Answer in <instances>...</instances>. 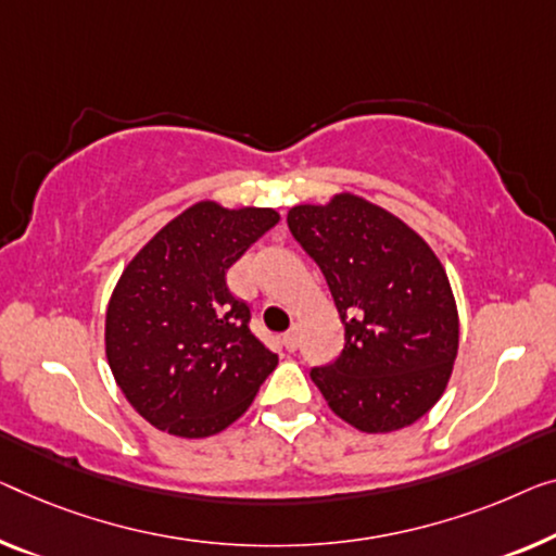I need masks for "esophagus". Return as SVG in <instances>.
<instances>
[{
    "label": "esophagus",
    "instance_id": "34e87169",
    "mask_svg": "<svg viewBox=\"0 0 556 556\" xmlns=\"http://www.w3.org/2000/svg\"><path fill=\"white\" fill-rule=\"evenodd\" d=\"M281 344H285L287 352H294L296 346H300V334H296V329H289L285 337H281Z\"/></svg>",
    "mask_w": 556,
    "mask_h": 556
}]
</instances>
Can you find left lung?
<instances>
[{"label": "left lung", "mask_w": 556, "mask_h": 556, "mask_svg": "<svg viewBox=\"0 0 556 556\" xmlns=\"http://www.w3.org/2000/svg\"><path fill=\"white\" fill-rule=\"evenodd\" d=\"M289 231L317 262L344 350L309 371L331 412L369 434L409 427L450 382L459 317L446 271L417 231L354 194L300 204Z\"/></svg>", "instance_id": "left-lung-1"}]
</instances>
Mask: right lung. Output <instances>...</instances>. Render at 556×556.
<instances>
[{"label": "right lung", "instance_id": "right-lung-1", "mask_svg": "<svg viewBox=\"0 0 556 556\" xmlns=\"http://www.w3.org/2000/svg\"><path fill=\"white\" fill-rule=\"evenodd\" d=\"M279 222L275 210L199 202L127 264L106 306V359L131 407L162 432L217 434L250 409L277 354L227 269Z\"/></svg>", "mask_w": 556, "mask_h": 556}]
</instances>
